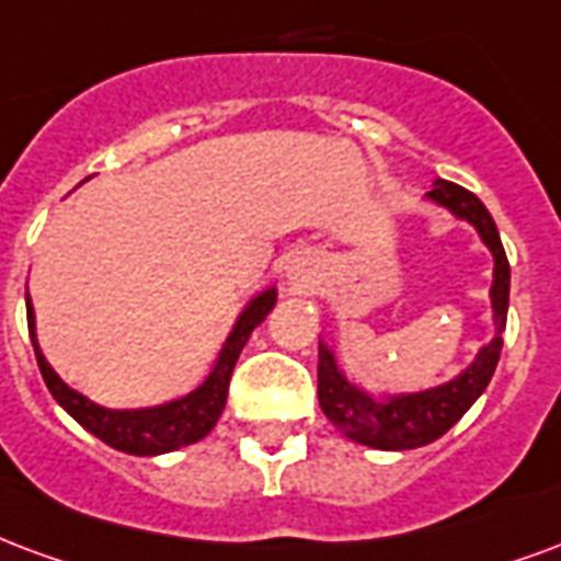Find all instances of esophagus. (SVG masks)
<instances>
[{
	"label": "esophagus",
	"mask_w": 561,
	"mask_h": 561,
	"mask_svg": "<svg viewBox=\"0 0 561 561\" xmlns=\"http://www.w3.org/2000/svg\"><path fill=\"white\" fill-rule=\"evenodd\" d=\"M291 279L294 282H306V279H309V267H306V264H297V267H291Z\"/></svg>",
	"instance_id": "esophagus-1"
}]
</instances>
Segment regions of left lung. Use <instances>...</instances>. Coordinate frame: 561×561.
Returning <instances> with one entry per match:
<instances>
[{
	"label": "left lung",
	"mask_w": 561,
	"mask_h": 561,
	"mask_svg": "<svg viewBox=\"0 0 561 561\" xmlns=\"http://www.w3.org/2000/svg\"><path fill=\"white\" fill-rule=\"evenodd\" d=\"M431 205L446 207L451 217L476 228L481 243L493 259L491 282V318L496 323V335L481 344L472 363L446 380V383L416 389V392H371L354 383L339 363L335 344L318 342V401L327 419L344 437L383 451H404L428 446L439 439L476 404V398L488 389L502 351V330L508 312V285L512 267L502 249L496 222L488 207L472 196L470 190L437 178L425 193Z\"/></svg>",
	"instance_id": "8db88e82"
}]
</instances>
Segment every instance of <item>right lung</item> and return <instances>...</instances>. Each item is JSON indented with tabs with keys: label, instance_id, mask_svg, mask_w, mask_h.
Instances as JSON below:
<instances>
[{
	"label": "right lung",
	"instance_id": "1",
	"mask_svg": "<svg viewBox=\"0 0 561 561\" xmlns=\"http://www.w3.org/2000/svg\"><path fill=\"white\" fill-rule=\"evenodd\" d=\"M276 297H279L276 285H267L259 294H252L247 306L234 318V323H231L226 342L219 347L217 359L210 365L205 380L196 389H190L186 396L169 398L163 404H151V408H103V404H94L91 398H85L77 389H70L59 377V371L47 363V356H44L41 344H37L35 306H32L28 294L26 321L41 377H44V383L53 392V398L59 401V408L68 410L82 428L94 434L98 439H103L112 449L127 451V455H139V458H151V455H165V451L193 446V443L205 439L214 431L217 419L226 410L228 380H231V371H234L240 351L247 347L252 330L273 312Z\"/></svg>",
	"mask_w": 561,
	"mask_h": 561
}]
</instances>
